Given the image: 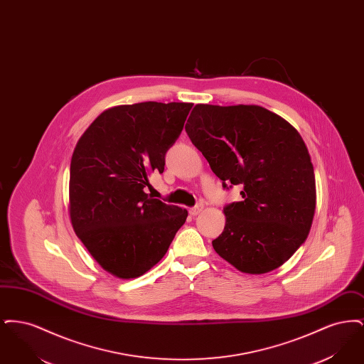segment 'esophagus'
Returning <instances> with one entry per match:
<instances>
[{
    "label": "esophagus",
    "mask_w": 364,
    "mask_h": 364,
    "mask_svg": "<svg viewBox=\"0 0 364 364\" xmlns=\"http://www.w3.org/2000/svg\"><path fill=\"white\" fill-rule=\"evenodd\" d=\"M205 208V205L200 202V203H198L196 206H193V208H190V214L191 215H198L202 210Z\"/></svg>",
    "instance_id": "esophagus-1"
}]
</instances>
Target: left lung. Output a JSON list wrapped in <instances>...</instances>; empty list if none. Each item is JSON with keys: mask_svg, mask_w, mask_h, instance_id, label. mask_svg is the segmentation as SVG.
I'll return each mask as SVG.
<instances>
[{"mask_svg": "<svg viewBox=\"0 0 364 364\" xmlns=\"http://www.w3.org/2000/svg\"><path fill=\"white\" fill-rule=\"evenodd\" d=\"M192 144L242 202L224 208L215 252L248 274L269 273L306 242L316 205L307 146L294 127L257 105H196L186 124Z\"/></svg>", "mask_w": 364, "mask_h": 364, "instance_id": "1", "label": "left lung"}]
</instances>
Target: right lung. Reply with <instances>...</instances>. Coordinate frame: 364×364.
Returning <instances> with one entry per match:
<instances>
[{
  "label": "right lung",
  "mask_w": 364,
  "mask_h": 364,
  "mask_svg": "<svg viewBox=\"0 0 364 364\" xmlns=\"http://www.w3.org/2000/svg\"><path fill=\"white\" fill-rule=\"evenodd\" d=\"M192 104L140 102L105 110L79 139L70 176L75 233L106 272L136 278L164 258L188 211L154 199L149 176L164 172Z\"/></svg>",
  "instance_id": "1"
}]
</instances>
